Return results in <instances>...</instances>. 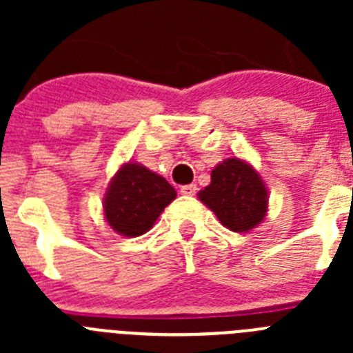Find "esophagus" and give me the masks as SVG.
Instances as JSON below:
<instances>
[{"label": "esophagus", "mask_w": 353, "mask_h": 353, "mask_svg": "<svg viewBox=\"0 0 353 353\" xmlns=\"http://www.w3.org/2000/svg\"><path fill=\"white\" fill-rule=\"evenodd\" d=\"M180 192H182L183 196H194L196 192H198V187H196V183H189V185H182V187H180Z\"/></svg>", "instance_id": "esophagus-1"}]
</instances>
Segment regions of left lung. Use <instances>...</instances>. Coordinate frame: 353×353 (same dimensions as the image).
<instances>
[{
	"mask_svg": "<svg viewBox=\"0 0 353 353\" xmlns=\"http://www.w3.org/2000/svg\"><path fill=\"white\" fill-rule=\"evenodd\" d=\"M212 180L199 199L232 232H249L263 221L269 192L260 173L242 159H226L212 170Z\"/></svg>",
	"mask_w": 353,
	"mask_h": 353,
	"instance_id": "left-lung-1",
	"label": "left lung"
}]
</instances>
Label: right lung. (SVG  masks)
I'll return each instance as SVG.
<instances>
[{
  "instance_id": "obj_1",
  "label": "right lung",
  "mask_w": 353,
  "mask_h": 353,
  "mask_svg": "<svg viewBox=\"0 0 353 353\" xmlns=\"http://www.w3.org/2000/svg\"><path fill=\"white\" fill-rule=\"evenodd\" d=\"M174 198L176 191L164 176L138 162H125L105 191V221L121 236H139Z\"/></svg>"
}]
</instances>
